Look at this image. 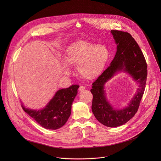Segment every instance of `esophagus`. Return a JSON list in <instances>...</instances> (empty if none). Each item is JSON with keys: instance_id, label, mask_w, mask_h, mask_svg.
I'll return each instance as SVG.
<instances>
[{"instance_id": "1", "label": "esophagus", "mask_w": 161, "mask_h": 161, "mask_svg": "<svg viewBox=\"0 0 161 161\" xmlns=\"http://www.w3.org/2000/svg\"><path fill=\"white\" fill-rule=\"evenodd\" d=\"M78 90H79L80 92H82V91H83L84 90H85V87L83 86H82V85H80Z\"/></svg>"}]
</instances>
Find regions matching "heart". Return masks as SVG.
Segmentation results:
<instances>
[{
    "instance_id": "1",
    "label": "heart",
    "mask_w": 161,
    "mask_h": 161,
    "mask_svg": "<svg viewBox=\"0 0 161 161\" xmlns=\"http://www.w3.org/2000/svg\"><path fill=\"white\" fill-rule=\"evenodd\" d=\"M109 56V50L104 45L77 41L65 51L62 57L64 62L62 71L65 75H69L71 69L69 66L76 65L77 73L81 78L92 80L102 73Z\"/></svg>"
}]
</instances>
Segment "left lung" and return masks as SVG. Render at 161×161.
Instances as JSON below:
<instances>
[{
	"instance_id": "obj_1",
	"label": "left lung",
	"mask_w": 161,
	"mask_h": 161,
	"mask_svg": "<svg viewBox=\"0 0 161 161\" xmlns=\"http://www.w3.org/2000/svg\"><path fill=\"white\" fill-rule=\"evenodd\" d=\"M117 44V52L109 66L92 83V111L104 125L115 127L130 120L137 112L143 97L147 77V65L144 55L132 36L128 32L111 31ZM128 74L139 86L135 94L125 108H114L107 98L105 84L117 74Z\"/></svg>"
}]
</instances>
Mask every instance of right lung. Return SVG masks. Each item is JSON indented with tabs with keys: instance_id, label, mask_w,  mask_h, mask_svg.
Returning a JSON list of instances; mask_svg holds the SVG:
<instances>
[{
	"instance_id": "right-lung-1",
	"label": "right lung",
	"mask_w": 161,
	"mask_h": 161,
	"mask_svg": "<svg viewBox=\"0 0 161 161\" xmlns=\"http://www.w3.org/2000/svg\"><path fill=\"white\" fill-rule=\"evenodd\" d=\"M78 85L60 89L52 99L42 109H33L26 108L21 103V107L41 126L45 129L55 130L62 127L69 118L71 106L78 94Z\"/></svg>"
}]
</instances>
